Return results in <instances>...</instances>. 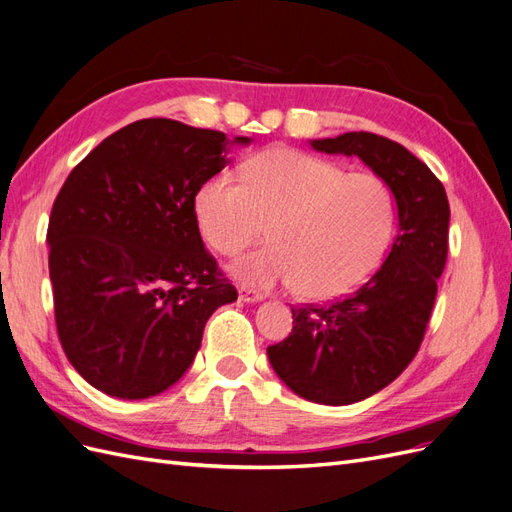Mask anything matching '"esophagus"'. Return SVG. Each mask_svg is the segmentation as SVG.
I'll return each instance as SVG.
<instances>
[{
	"label": "esophagus",
	"mask_w": 512,
	"mask_h": 512,
	"mask_svg": "<svg viewBox=\"0 0 512 512\" xmlns=\"http://www.w3.org/2000/svg\"><path fill=\"white\" fill-rule=\"evenodd\" d=\"M238 295H240V300L246 302V304L261 302L263 298H266V295H263V293H259V291H255V289H249V287H240V289H238Z\"/></svg>",
	"instance_id": "34e87169"
}]
</instances>
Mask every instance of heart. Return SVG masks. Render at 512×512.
Segmentation results:
<instances>
[{
  "mask_svg": "<svg viewBox=\"0 0 512 512\" xmlns=\"http://www.w3.org/2000/svg\"><path fill=\"white\" fill-rule=\"evenodd\" d=\"M193 212L221 255L240 253L270 223L272 242L234 261L232 274L249 287L295 285L308 300H334L366 283L395 232L385 178L283 146L246 163L242 183L227 172L210 176Z\"/></svg>",
  "mask_w": 512,
  "mask_h": 512,
  "instance_id": "1",
  "label": "heart"
}]
</instances>
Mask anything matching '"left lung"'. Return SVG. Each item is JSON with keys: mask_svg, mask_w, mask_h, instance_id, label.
I'll list each match as a JSON object with an SVG mask.
<instances>
[{"mask_svg": "<svg viewBox=\"0 0 512 512\" xmlns=\"http://www.w3.org/2000/svg\"><path fill=\"white\" fill-rule=\"evenodd\" d=\"M310 146L359 157L398 204V236L381 268L342 300L291 308L289 338L268 346L274 372L293 393L344 406L385 389L417 355L447 263L451 210L434 172L398 142L349 131Z\"/></svg>", "mask_w": 512, "mask_h": 512, "instance_id": "left-lung-1", "label": "left lung"}]
</instances>
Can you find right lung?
<instances>
[{"label":"right lung","mask_w":512,"mask_h":512,"mask_svg":"<svg viewBox=\"0 0 512 512\" xmlns=\"http://www.w3.org/2000/svg\"><path fill=\"white\" fill-rule=\"evenodd\" d=\"M223 131L142 119L65 180L48 221L57 334L89 385L144 400L180 381L214 310L238 298L204 249L195 193L227 163Z\"/></svg>","instance_id":"add662e5"}]
</instances>
